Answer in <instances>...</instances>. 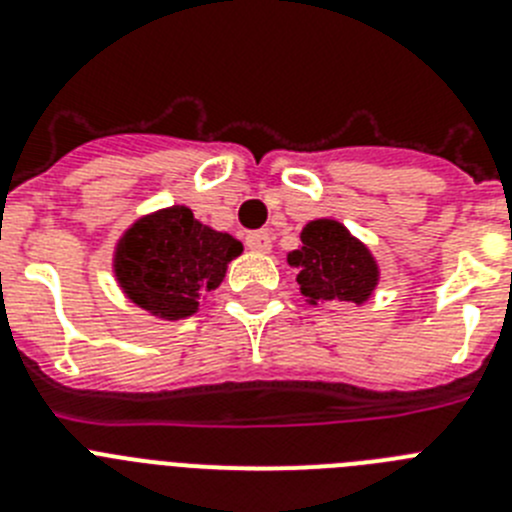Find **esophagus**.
I'll list each match as a JSON object with an SVG mask.
<instances>
[{
    "instance_id": "obj_1",
    "label": "esophagus",
    "mask_w": 512,
    "mask_h": 512,
    "mask_svg": "<svg viewBox=\"0 0 512 512\" xmlns=\"http://www.w3.org/2000/svg\"><path fill=\"white\" fill-rule=\"evenodd\" d=\"M246 246L256 253H269L271 251V233L269 230H253L246 235Z\"/></svg>"
}]
</instances>
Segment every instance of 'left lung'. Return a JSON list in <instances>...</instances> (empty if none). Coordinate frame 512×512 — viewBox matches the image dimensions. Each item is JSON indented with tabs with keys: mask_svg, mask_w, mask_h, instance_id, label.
I'll use <instances>...</instances> for the list:
<instances>
[{
	"mask_svg": "<svg viewBox=\"0 0 512 512\" xmlns=\"http://www.w3.org/2000/svg\"><path fill=\"white\" fill-rule=\"evenodd\" d=\"M297 269L307 305H364L379 287V264L364 241L333 217H318L302 228L300 246L287 253Z\"/></svg>",
	"mask_w": 512,
	"mask_h": 512,
	"instance_id": "left-lung-1",
	"label": "left lung"
}]
</instances>
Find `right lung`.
Wrapping results in <instances>:
<instances>
[{
    "label": "right lung",
    "instance_id": "add662e5",
    "mask_svg": "<svg viewBox=\"0 0 512 512\" xmlns=\"http://www.w3.org/2000/svg\"><path fill=\"white\" fill-rule=\"evenodd\" d=\"M243 253L230 233L200 223L187 205L140 215L112 251V274L135 307L158 320H184L200 310Z\"/></svg>",
    "mask_w": 512,
    "mask_h": 512
}]
</instances>
